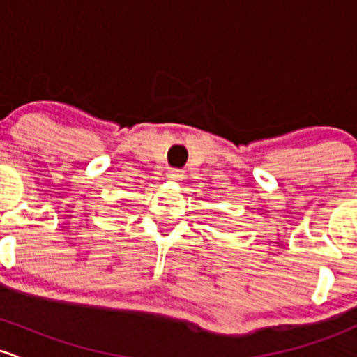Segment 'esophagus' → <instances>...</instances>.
Wrapping results in <instances>:
<instances>
[{
    "label": "esophagus",
    "instance_id": "obj_1",
    "mask_svg": "<svg viewBox=\"0 0 357 357\" xmlns=\"http://www.w3.org/2000/svg\"><path fill=\"white\" fill-rule=\"evenodd\" d=\"M167 178L172 180V182H180L183 178V174L177 168H172V170L167 172Z\"/></svg>",
    "mask_w": 357,
    "mask_h": 357
}]
</instances>
